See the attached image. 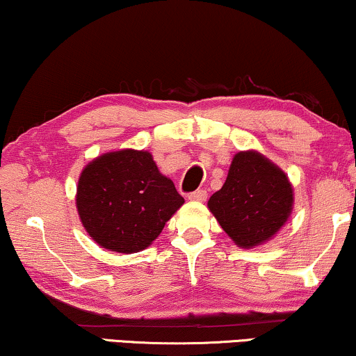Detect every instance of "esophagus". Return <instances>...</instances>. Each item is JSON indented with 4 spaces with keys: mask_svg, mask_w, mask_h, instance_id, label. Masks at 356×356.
<instances>
[{
    "mask_svg": "<svg viewBox=\"0 0 356 356\" xmlns=\"http://www.w3.org/2000/svg\"><path fill=\"white\" fill-rule=\"evenodd\" d=\"M188 199L189 201H197V202H202L207 199V193L204 191V189H197V191H193L188 194Z\"/></svg>",
    "mask_w": 356,
    "mask_h": 356,
    "instance_id": "34e87169",
    "label": "esophagus"
}]
</instances>
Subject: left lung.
I'll use <instances>...</instances> for the list:
<instances>
[{
	"label": "left lung",
	"instance_id": "1",
	"mask_svg": "<svg viewBox=\"0 0 356 356\" xmlns=\"http://www.w3.org/2000/svg\"><path fill=\"white\" fill-rule=\"evenodd\" d=\"M223 232L241 248L269 241L293 209V188L286 175L256 150L238 152L222 189L207 202Z\"/></svg>",
	"mask_w": 356,
	"mask_h": 356
}]
</instances>
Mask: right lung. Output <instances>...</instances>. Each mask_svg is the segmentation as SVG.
Returning a JSON list of instances; mask_svg holds the SVG:
<instances>
[{
  "label": "right lung",
  "mask_w": 356,
  "mask_h": 356,
  "mask_svg": "<svg viewBox=\"0 0 356 356\" xmlns=\"http://www.w3.org/2000/svg\"><path fill=\"white\" fill-rule=\"evenodd\" d=\"M184 204L147 150L106 152L82 170L76 207L86 232L110 251H143Z\"/></svg>",
  "instance_id": "add662e5"
}]
</instances>
